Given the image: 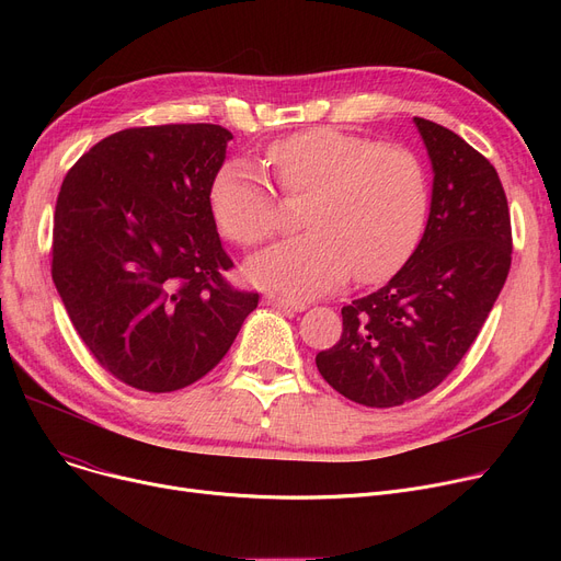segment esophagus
<instances>
[{"label":"esophagus","instance_id":"34e87169","mask_svg":"<svg viewBox=\"0 0 561 561\" xmlns=\"http://www.w3.org/2000/svg\"><path fill=\"white\" fill-rule=\"evenodd\" d=\"M265 302L277 307V309H284V311H305L307 309V302L296 300V298H286V296H268L265 298Z\"/></svg>","mask_w":561,"mask_h":561}]
</instances>
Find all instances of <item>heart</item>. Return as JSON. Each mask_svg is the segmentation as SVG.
<instances>
[{
	"label": "heart",
	"instance_id": "1",
	"mask_svg": "<svg viewBox=\"0 0 561 561\" xmlns=\"http://www.w3.org/2000/svg\"><path fill=\"white\" fill-rule=\"evenodd\" d=\"M268 161L286 193H311L309 231L252 256V282L288 296H320L352 271L359 282L385 279L416 250L430 184L421 159L407 147L316 127L271 145ZM209 204L218 229L239 245H256L277 229V195L252 163L222 165Z\"/></svg>",
	"mask_w": 561,
	"mask_h": 561
}]
</instances>
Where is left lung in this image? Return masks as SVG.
Returning <instances> with one entry per match:
<instances>
[{
    "mask_svg": "<svg viewBox=\"0 0 561 561\" xmlns=\"http://www.w3.org/2000/svg\"><path fill=\"white\" fill-rule=\"evenodd\" d=\"M414 125L434 172L423 239L385 286L341 309L339 343L316 355L332 389L377 409L430 393L457 368L512 265L495 168L455 131L425 117Z\"/></svg>",
    "mask_w": 561,
    "mask_h": 561,
    "instance_id": "left-lung-1",
    "label": "left lung"
}]
</instances>
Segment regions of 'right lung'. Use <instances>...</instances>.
Returning a JSON list of instances; mask_svg holds the SVG:
<instances>
[{
  "mask_svg": "<svg viewBox=\"0 0 561 561\" xmlns=\"http://www.w3.org/2000/svg\"><path fill=\"white\" fill-rule=\"evenodd\" d=\"M231 138L220 125L117 131L58 193L51 279L85 347L134 389L193 385L259 305L222 277L233 263L209 204Z\"/></svg>",
  "mask_w": 561,
  "mask_h": 561,
  "instance_id": "1",
  "label": "right lung"
}]
</instances>
